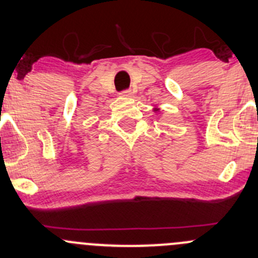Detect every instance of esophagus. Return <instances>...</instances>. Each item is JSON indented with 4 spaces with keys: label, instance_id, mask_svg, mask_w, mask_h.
Instances as JSON below:
<instances>
[{
    "label": "esophagus",
    "instance_id": "obj_1",
    "mask_svg": "<svg viewBox=\"0 0 258 258\" xmlns=\"http://www.w3.org/2000/svg\"><path fill=\"white\" fill-rule=\"evenodd\" d=\"M119 95H121L122 97H131L132 92L130 90H126V91H122V92L119 93Z\"/></svg>",
    "mask_w": 258,
    "mask_h": 258
}]
</instances>
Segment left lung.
I'll list each match as a JSON object with an SVG mask.
<instances>
[{"instance_id":"1","label":"left lung","mask_w":258,"mask_h":258,"mask_svg":"<svg viewBox=\"0 0 258 258\" xmlns=\"http://www.w3.org/2000/svg\"><path fill=\"white\" fill-rule=\"evenodd\" d=\"M155 111H158V110H157V108H156V110H155Z\"/></svg>"}]
</instances>
